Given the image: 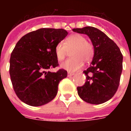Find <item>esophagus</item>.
Segmentation results:
<instances>
[{"instance_id": "1", "label": "esophagus", "mask_w": 131, "mask_h": 131, "mask_svg": "<svg viewBox=\"0 0 131 131\" xmlns=\"http://www.w3.org/2000/svg\"><path fill=\"white\" fill-rule=\"evenodd\" d=\"M68 77H71V76H73L75 75V73H71V72H68Z\"/></svg>"}]
</instances>
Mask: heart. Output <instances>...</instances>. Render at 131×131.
Segmentation results:
<instances>
[{
	"mask_svg": "<svg viewBox=\"0 0 131 131\" xmlns=\"http://www.w3.org/2000/svg\"><path fill=\"white\" fill-rule=\"evenodd\" d=\"M70 52L71 58L61 64L60 67L68 71H76L83 67L84 61L89 62L93 58L94 50L93 45L87 42L86 38L79 34H74L65 40L63 43L60 42L54 48V53L59 62L62 61Z\"/></svg>",
	"mask_w": 131,
	"mask_h": 131,
	"instance_id": "1",
	"label": "heart"
}]
</instances>
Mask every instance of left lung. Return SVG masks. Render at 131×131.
Instances as JSON below:
<instances>
[{
	"label": "left lung",
	"instance_id": "8db88e82",
	"mask_svg": "<svg viewBox=\"0 0 131 131\" xmlns=\"http://www.w3.org/2000/svg\"><path fill=\"white\" fill-rule=\"evenodd\" d=\"M85 34L93 45L94 53L89 68L84 73L86 82L78 87V95L86 103H103L111 99L118 90L122 71L123 56L119 47L103 32L94 27L73 28Z\"/></svg>",
	"mask_w": 131,
	"mask_h": 131
}]
</instances>
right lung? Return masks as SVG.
Listing matches in <instances>:
<instances>
[{"mask_svg":"<svg viewBox=\"0 0 131 131\" xmlns=\"http://www.w3.org/2000/svg\"><path fill=\"white\" fill-rule=\"evenodd\" d=\"M68 35L64 29L40 28L19 40L11 54L9 73L19 99L28 105L48 103L57 94L59 82L67 71H47L58 65L54 53L56 44Z\"/></svg>","mask_w":131,"mask_h":131,"instance_id":"add662e5","label":"right lung"}]
</instances>
